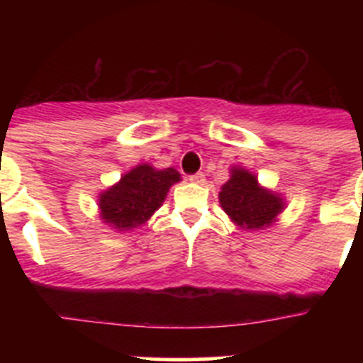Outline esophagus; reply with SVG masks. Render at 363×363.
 <instances>
[{"label": "esophagus", "mask_w": 363, "mask_h": 363, "mask_svg": "<svg viewBox=\"0 0 363 363\" xmlns=\"http://www.w3.org/2000/svg\"><path fill=\"white\" fill-rule=\"evenodd\" d=\"M189 181H191V182H196V184H202V182L205 181L203 172H196V174L189 175Z\"/></svg>", "instance_id": "obj_1"}]
</instances>
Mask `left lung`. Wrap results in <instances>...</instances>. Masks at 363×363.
Segmentation results:
<instances>
[{
  "mask_svg": "<svg viewBox=\"0 0 363 363\" xmlns=\"http://www.w3.org/2000/svg\"><path fill=\"white\" fill-rule=\"evenodd\" d=\"M219 202L226 214L246 230L270 225L283 211V200L259 188L255 175L242 168L232 170V177L219 193Z\"/></svg>",
  "mask_w": 363,
  "mask_h": 363,
  "instance_id": "obj_1",
  "label": "left lung"
}]
</instances>
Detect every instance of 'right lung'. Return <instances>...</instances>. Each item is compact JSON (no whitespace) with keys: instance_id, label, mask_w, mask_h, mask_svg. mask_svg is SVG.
Masks as SVG:
<instances>
[{"instance_id":"obj_1","label":"right lung","mask_w":363,"mask_h":363,"mask_svg":"<svg viewBox=\"0 0 363 363\" xmlns=\"http://www.w3.org/2000/svg\"><path fill=\"white\" fill-rule=\"evenodd\" d=\"M181 181L174 168L156 170L140 164L100 195L101 219L117 230H130L147 221L163 203L172 184Z\"/></svg>"}]
</instances>
